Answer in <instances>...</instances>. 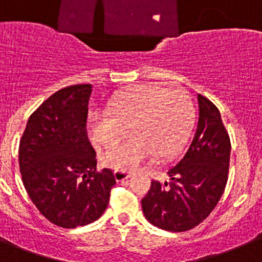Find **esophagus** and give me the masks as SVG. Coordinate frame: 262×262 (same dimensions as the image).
Masks as SVG:
<instances>
[{"label": "esophagus", "instance_id": "1", "mask_svg": "<svg viewBox=\"0 0 262 262\" xmlns=\"http://www.w3.org/2000/svg\"><path fill=\"white\" fill-rule=\"evenodd\" d=\"M114 175H115L116 181H119V182H120V181L128 179L133 174H131V172H128V171H123V170H115Z\"/></svg>", "mask_w": 262, "mask_h": 262}]
</instances>
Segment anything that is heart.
I'll use <instances>...</instances> for the list:
<instances>
[{"label":"heart","instance_id":"b5f03b06","mask_svg":"<svg viewBox=\"0 0 262 262\" xmlns=\"http://www.w3.org/2000/svg\"><path fill=\"white\" fill-rule=\"evenodd\" d=\"M195 120L193 99L183 90L140 84L123 91L107 112L92 114L88 120L91 140L112 147L127 135L124 143L101 154V162L115 170L129 171L157 155L168 159L187 143Z\"/></svg>","mask_w":262,"mask_h":262}]
</instances>
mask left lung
Returning a JSON list of instances; mask_svg holds the SVG:
<instances>
[{"label":"left lung","mask_w":262,"mask_h":262,"mask_svg":"<svg viewBox=\"0 0 262 262\" xmlns=\"http://www.w3.org/2000/svg\"><path fill=\"white\" fill-rule=\"evenodd\" d=\"M198 126L185 155L168 168L170 182L151 181L142 200L147 221L168 232H186L206 220L228 182L230 138L218 108L198 95Z\"/></svg>","instance_id":"left-lung-1"}]
</instances>
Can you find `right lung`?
Returning a JSON list of instances; mask_svg holds the SVG:
<instances>
[{
  "instance_id": "obj_1",
  "label": "right lung",
  "mask_w": 262,
  "mask_h": 262,
  "mask_svg": "<svg viewBox=\"0 0 262 262\" xmlns=\"http://www.w3.org/2000/svg\"><path fill=\"white\" fill-rule=\"evenodd\" d=\"M92 85L57 91L30 115L19 140L18 162L28 195L52 224L73 229L105 211L115 177L96 170L87 135Z\"/></svg>"
}]
</instances>
